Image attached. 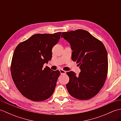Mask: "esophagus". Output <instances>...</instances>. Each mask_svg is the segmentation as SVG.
<instances>
[{
    "label": "esophagus",
    "mask_w": 121,
    "mask_h": 121,
    "mask_svg": "<svg viewBox=\"0 0 121 121\" xmlns=\"http://www.w3.org/2000/svg\"><path fill=\"white\" fill-rule=\"evenodd\" d=\"M59 71H60V72L61 74H65L66 73V71L62 70V69H60Z\"/></svg>",
    "instance_id": "1"
}]
</instances>
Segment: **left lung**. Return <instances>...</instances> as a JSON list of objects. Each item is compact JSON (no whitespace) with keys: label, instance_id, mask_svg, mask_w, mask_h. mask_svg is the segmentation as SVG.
<instances>
[{"label":"left lung","instance_id":"obj_1","mask_svg":"<svg viewBox=\"0 0 121 121\" xmlns=\"http://www.w3.org/2000/svg\"><path fill=\"white\" fill-rule=\"evenodd\" d=\"M61 37L70 43L72 59L78 63L81 72L66 73L69 82L66 87L71 96L88 100L98 93L104 86L108 70V54L101 41L87 30H77L63 32Z\"/></svg>","mask_w":121,"mask_h":121}]
</instances>
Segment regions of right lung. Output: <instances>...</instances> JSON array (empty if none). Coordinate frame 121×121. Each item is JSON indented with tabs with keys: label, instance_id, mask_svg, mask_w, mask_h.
Here are the masks:
<instances>
[{
	"label": "right lung",
	"instance_id": "right-lung-1",
	"mask_svg": "<svg viewBox=\"0 0 121 121\" xmlns=\"http://www.w3.org/2000/svg\"><path fill=\"white\" fill-rule=\"evenodd\" d=\"M62 32L37 34L20 43L15 48L11 63L15 85L26 98L34 101L48 99L55 91L59 70L43 65L52 58V48Z\"/></svg>",
	"mask_w": 121,
	"mask_h": 121
}]
</instances>
